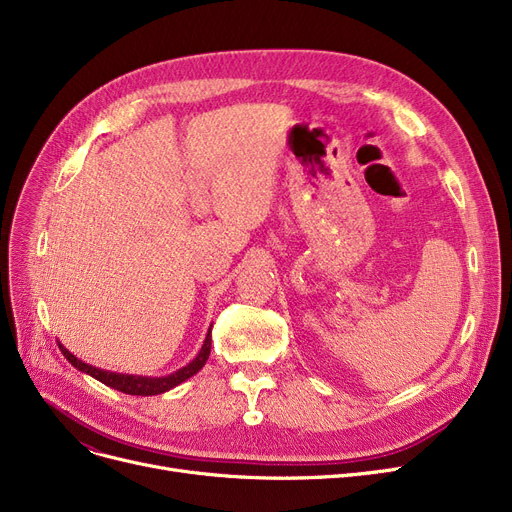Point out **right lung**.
<instances>
[{
    "mask_svg": "<svg viewBox=\"0 0 512 512\" xmlns=\"http://www.w3.org/2000/svg\"><path fill=\"white\" fill-rule=\"evenodd\" d=\"M58 344H60V351L68 359V363H72L78 371H83V373L91 375V378L99 380L101 384L110 386L114 390H120L124 394H132V396H155V394H164V392L180 386L182 382H186L188 378H193L197 371L203 369V365L207 363L209 353H211V326H209V332L205 336V342L201 346V351L197 353V357L191 363H186L184 367H180V369H176L168 375H159V378H151V375H130V373L99 369L95 365L80 361L76 355H72L68 351V348L62 342H58Z\"/></svg>",
    "mask_w": 512,
    "mask_h": 512,
    "instance_id": "obj_1",
    "label": "right lung"
}]
</instances>
